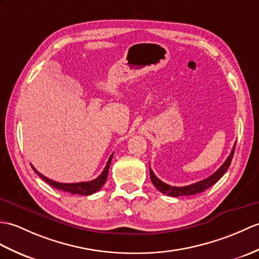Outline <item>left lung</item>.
Wrapping results in <instances>:
<instances>
[{"label":"left lung","instance_id":"left-lung-1","mask_svg":"<svg viewBox=\"0 0 259 259\" xmlns=\"http://www.w3.org/2000/svg\"><path fill=\"white\" fill-rule=\"evenodd\" d=\"M235 147H236V143L234 144L231 154L228 155V158L226 159L224 163L221 165L220 169L215 173H213L211 177L204 179L200 182H196L194 184H190L186 186H171L169 184L162 182L161 180H159L157 177H155V174L151 170V167H150V179H151V181L155 188H157L161 192V193L166 194L167 196H176L177 197V196H182V195H194V194L202 193L203 191H205L208 188H211L213 184L218 182L219 180L226 173L227 169L231 165L234 151H235Z\"/></svg>","mask_w":259,"mask_h":259}]
</instances>
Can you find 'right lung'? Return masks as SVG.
I'll use <instances>...</instances> for the list:
<instances>
[{
	"mask_svg": "<svg viewBox=\"0 0 259 259\" xmlns=\"http://www.w3.org/2000/svg\"><path fill=\"white\" fill-rule=\"evenodd\" d=\"M113 157V153L110 155V158L108 159L107 164L105 166L104 171L101 172L100 176L98 178H96L95 180H92V181H88V182H78V183H59L56 181H53V180L48 179L46 177H44L43 174L39 173L37 170L35 169V167L32 165L34 172L37 174L39 178H41L43 181H45L47 184H50L53 188H55L57 190H61L63 192H67V193L70 194H79V195H90V194H94L95 192L99 191L102 185H104L107 181V178H108V172H109V167H110V163H111V160Z\"/></svg>",
	"mask_w": 259,
	"mask_h": 259,
	"instance_id": "1",
	"label": "right lung"
}]
</instances>
